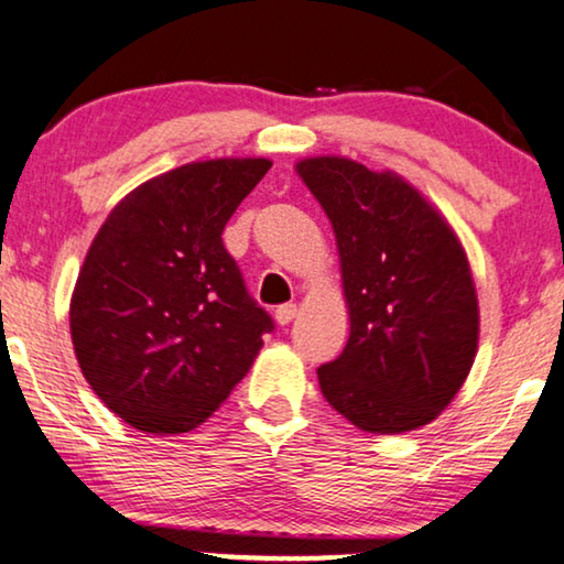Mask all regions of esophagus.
<instances>
[{"label":"esophagus","mask_w":564,"mask_h":564,"mask_svg":"<svg viewBox=\"0 0 564 564\" xmlns=\"http://www.w3.org/2000/svg\"><path fill=\"white\" fill-rule=\"evenodd\" d=\"M294 317H297V305H282V307H276V312H274L276 325H290Z\"/></svg>","instance_id":"1"}]
</instances>
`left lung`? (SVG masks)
Here are the masks:
<instances>
[{
  "mask_svg": "<svg viewBox=\"0 0 564 564\" xmlns=\"http://www.w3.org/2000/svg\"><path fill=\"white\" fill-rule=\"evenodd\" d=\"M297 176L333 224L350 337L317 368L319 391L360 431L426 426L462 391L479 348V300L452 224L409 178L345 155Z\"/></svg>",
  "mask_w": 564,
  "mask_h": 564,
  "instance_id": "1",
  "label": "left lung"
}]
</instances>
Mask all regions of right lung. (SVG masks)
Listing matches in <instances>:
<instances>
[{
  "instance_id": "add662e5",
  "label": "right lung",
  "mask_w": 564,
  "mask_h": 564,
  "mask_svg": "<svg viewBox=\"0 0 564 564\" xmlns=\"http://www.w3.org/2000/svg\"><path fill=\"white\" fill-rule=\"evenodd\" d=\"M270 159L171 169L116 204L77 274V366L108 409L153 436L209 419L247 376L272 319L249 297L221 231Z\"/></svg>"
}]
</instances>
